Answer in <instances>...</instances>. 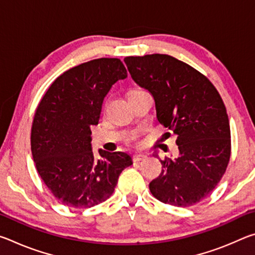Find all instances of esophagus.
<instances>
[{"label":"esophagus","instance_id":"esophagus-1","mask_svg":"<svg viewBox=\"0 0 255 255\" xmlns=\"http://www.w3.org/2000/svg\"><path fill=\"white\" fill-rule=\"evenodd\" d=\"M146 157H147V155L144 154V153H136L132 155V161L133 162H139V161H143V159H145Z\"/></svg>","mask_w":255,"mask_h":255}]
</instances>
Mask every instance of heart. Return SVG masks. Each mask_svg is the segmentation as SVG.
Returning <instances> with one entry per match:
<instances>
[{
    "mask_svg": "<svg viewBox=\"0 0 255 255\" xmlns=\"http://www.w3.org/2000/svg\"><path fill=\"white\" fill-rule=\"evenodd\" d=\"M132 92H133V91H132Z\"/></svg>",
    "mask_w": 255,
    "mask_h": 255,
    "instance_id": "b5f03b06",
    "label": "heart"
}]
</instances>
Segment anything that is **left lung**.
Instances as JSON below:
<instances>
[{
  "mask_svg": "<svg viewBox=\"0 0 255 255\" xmlns=\"http://www.w3.org/2000/svg\"><path fill=\"white\" fill-rule=\"evenodd\" d=\"M124 60L132 80L153 96L158 122L176 135L179 156L161 159L150 192L164 204L196 205L216 188L230 162V120L222 98L204 74L170 55Z\"/></svg>",
  "mask_w": 255,
  "mask_h": 255,
  "instance_id": "1",
  "label": "left lung"
}]
</instances>
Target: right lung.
I'll return each mask as SVG.
<instances>
[{
  "mask_svg": "<svg viewBox=\"0 0 255 255\" xmlns=\"http://www.w3.org/2000/svg\"><path fill=\"white\" fill-rule=\"evenodd\" d=\"M127 77L118 58H98L64 72L37 107L31 127L36 169L55 198L73 208H91L115 191L132 164L130 155L99 149L94 157L91 126L98 125L103 99Z\"/></svg>",
  "mask_w": 255,
  "mask_h": 255,
  "instance_id": "obj_1",
  "label": "right lung"
}]
</instances>
